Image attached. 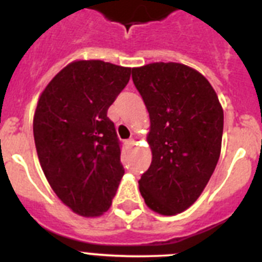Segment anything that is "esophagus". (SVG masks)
<instances>
[{
    "label": "esophagus",
    "mask_w": 262,
    "mask_h": 262,
    "mask_svg": "<svg viewBox=\"0 0 262 262\" xmlns=\"http://www.w3.org/2000/svg\"><path fill=\"white\" fill-rule=\"evenodd\" d=\"M134 144H135V140H134V139H128V140H126L127 147H133Z\"/></svg>",
    "instance_id": "34e87169"
}]
</instances>
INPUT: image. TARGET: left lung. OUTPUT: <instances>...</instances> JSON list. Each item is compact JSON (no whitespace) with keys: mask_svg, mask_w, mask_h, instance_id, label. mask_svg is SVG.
<instances>
[{"mask_svg":"<svg viewBox=\"0 0 262 262\" xmlns=\"http://www.w3.org/2000/svg\"><path fill=\"white\" fill-rule=\"evenodd\" d=\"M149 113L147 142L152 163L139 181L145 205L177 215L195 202L221 156L223 107L207 78L180 62L133 68Z\"/></svg>","mask_w":262,"mask_h":262,"instance_id":"1","label":"left lung"}]
</instances>
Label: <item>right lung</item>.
Segmentation results:
<instances>
[{"mask_svg": "<svg viewBox=\"0 0 262 262\" xmlns=\"http://www.w3.org/2000/svg\"><path fill=\"white\" fill-rule=\"evenodd\" d=\"M131 68L102 60H75L47 84L32 129L48 184L75 214H105L124 170L107 108L123 90Z\"/></svg>", "mask_w": 262, "mask_h": 262, "instance_id": "right-lung-1", "label": "right lung"}]
</instances>
